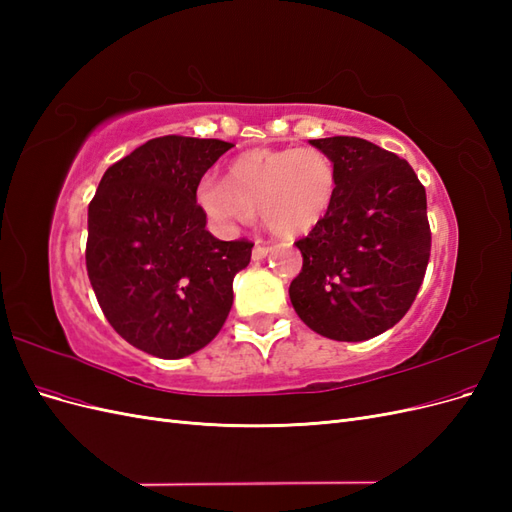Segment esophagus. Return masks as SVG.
<instances>
[{
  "instance_id": "34e87169",
  "label": "esophagus",
  "mask_w": 512,
  "mask_h": 512,
  "mask_svg": "<svg viewBox=\"0 0 512 512\" xmlns=\"http://www.w3.org/2000/svg\"><path fill=\"white\" fill-rule=\"evenodd\" d=\"M271 250H273L271 245H260V243H256L254 250H252V258H254V260H262Z\"/></svg>"
}]
</instances>
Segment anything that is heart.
Listing matches in <instances>:
<instances>
[{
    "mask_svg": "<svg viewBox=\"0 0 512 512\" xmlns=\"http://www.w3.org/2000/svg\"><path fill=\"white\" fill-rule=\"evenodd\" d=\"M337 190L333 160L318 149H250L228 164L226 179L205 177L196 203L220 228L262 222L280 237L314 230L329 213Z\"/></svg>",
    "mask_w": 512,
    "mask_h": 512,
    "instance_id": "b5f03b06",
    "label": "heart"
}]
</instances>
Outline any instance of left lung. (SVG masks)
<instances>
[{"label": "left lung", "instance_id": "1", "mask_svg": "<svg viewBox=\"0 0 512 512\" xmlns=\"http://www.w3.org/2000/svg\"><path fill=\"white\" fill-rule=\"evenodd\" d=\"M333 160L337 190L324 220L294 241L303 269L290 284L309 329L363 342L406 316L431 252L427 196L412 166L356 136L309 141Z\"/></svg>", "mask_w": 512, "mask_h": 512}]
</instances>
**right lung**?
Returning a JSON list of instances; mask_svg holds the SVG:
<instances>
[{
  "instance_id": "1",
  "label": "right lung",
  "mask_w": 512,
  "mask_h": 512,
  "mask_svg": "<svg viewBox=\"0 0 512 512\" xmlns=\"http://www.w3.org/2000/svg\"><path fill=\"white\" fill-rule=\"evenodd\" d=\"M235 147L218 138H151L104 173L89 203L85 262L108 324L134 348L181 359L220 333L232 280L254 243L205 228L196 188Z\"/></svg>"
}]
</instances>
